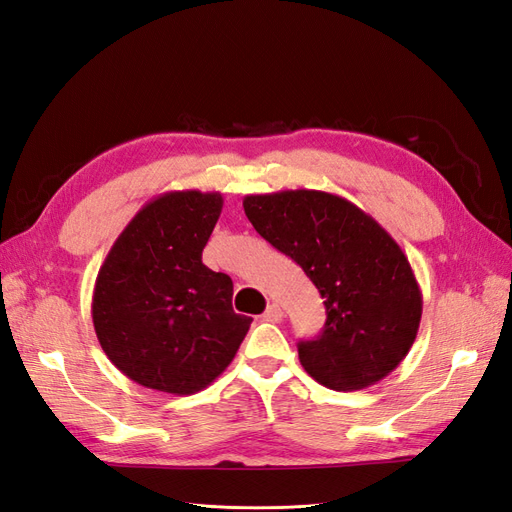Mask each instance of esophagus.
I'll use <instances>...</instances> for the list:
<instances>
[{"label": "esophagus", "mask_w": 512, "mask_h": 512, "mask_svg": "<svg viewBox=\"0 0 512 512\" xmlns=\"http://www.w3.org/2000/svg\"><path fill=\"white\" fill-rule=\"evenodd\" d=\"M282 318H284V312H282V307L277 305V303H271L267 307V312L262 314V320H265V322H282Z\"/></svg>", "instance_id": "34e87169"}]
</instances>
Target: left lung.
<instances>
[{"instance_id": "obj_1", "label": "left lung", "mask_w": 512, "mask_h": 512, "mask_svg": "<svg viewBox=\"0 0 512 512\" xmlns=\"http://www.w3.org/2000/svg\"><path fill=\"white\" fill-rule=\"evenodd\" d=\"M247 220L290 256L318 288L327 322L299 342V361L335 391L376 384L406 359L423 314V294L406 254L371 215L318 190L243 198Z\"/></svg>"}]
</instances>
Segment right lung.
Instances as JSON below:
<instances>
[{"mask_svg": "<svg viewBox=\"0 0 512 512\" xmlns=\"http://www.w3.org/2000/svg\"><path fill=\"white\" fill-rule=\"evenodd\" d=\"M220 192H166L123 228L96 277L98 342L123 376L192 395L235 359L252 318L232 309V280L203 265Z\"/></svg>", "mask_w": 512, "mask_h": 512, "instance_id": "add662e5", "label": "right lung"}]
</instances>
